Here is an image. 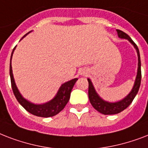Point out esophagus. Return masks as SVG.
<instances>
[{"mask_svg": "<svg viewBox=\"0 0 148 148\" xmlns=\"http://www.w3.org/2000/svg\"><path fill=\"white\" fill-rule=\"evenodd\" d=\"M87 74H88V71H85V70H83V71H82L81 73V75H84H84H86Z\"/></svg>", "mask_w": 148, "mask_h": 148, "instance_id": "obj_1", "label": "esophagus"}]
</instances>
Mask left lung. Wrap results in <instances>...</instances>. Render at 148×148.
<instances>
[{
  "mask_svg": "<svg viewBox=\"0 0 148 148\" xmlns=\"http://www.w3.org/2000/svg\"><path fill=\"white\" fill-rule=\"evenodd\" d=\"M116 31H117L118 38H121V39L127 40L135 48L137 53H138V72H137L135 81H134V86L132 89H131V92L129 93L125 97H124V98L118 101H115V102H109V101H104L103 99L101 98L97 93L96 90H95V87L93 85L92 81H90V78H88V84H89V86H88V97H89L90 103L94 107V108L96 109L97 111L105 115L116 114H118V113L123 111L124 109H126L131 104V102L133 101L134 98L135 97V96L138 94L140 85V81H141V69H140L141 64H140V53H139L138 46L135 45V43L134 42L132 39L126 33H124V32H123L121 30H118V29H117Z\"/></svg>",
  "mask_w": 148,
  "mask_h": 148,
  "instance_id": "1",
  "label": "left lung"
}]
</instances>
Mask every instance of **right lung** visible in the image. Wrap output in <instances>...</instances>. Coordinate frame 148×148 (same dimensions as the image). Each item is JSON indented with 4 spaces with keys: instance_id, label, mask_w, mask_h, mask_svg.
<instances>
[{
    "instance_id": "right-lung-1",
    "label": "right lung",
    "mask_w": 148,
    "mask_h": 148,
    "mask_svg": "<svg viewBox=\"0 0 148 148\" xmlns=\"http://www.w3.org/2000/svg\"><path fill=\"white\" fill-rule=\"evenodd\" d=\"M31 31L26 34L22 38H24L29 33H31ZM15 48H16V47L14 48L12 53H11V56H10V76L13 92L14 94V96L17 100V101L19 102L20 104L25 110H27L29 113H31L32 114L38 116V117H49L58 114V113L60 112L64 108V107L67 103L68 101H69L72 88L74 87L75 82L78 79L74 78L71 80V81L62 84L60 88L58 89V93L56 94L55 96L53 97V99H51V101H47V102L44 103H32V102L27 101V99H25L22 96V95L20 93L19 90H18V88H17V85H16V84H15L14 75H13L12 66H11V59H12L13 53H14Z\"/></svg>"
}]
</instances>
